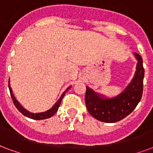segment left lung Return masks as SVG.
Segmentation results:
<instances>
[{"label":"left lung","instance_id":"left-lung-1","mask_svg":"<svg viewBox=\"0 0 153 153\" xmlns=\"http://www.w3.org/2000/svg\"><path fill=\"white\" fill-rule=\"evenodd\" d=\"M134 55L137 59L134 77L125 90L117 96L107 98L104 94L95 92L86 86L85 105L88 112L97 120L107 123L121 121L133 112L141 100L144 68L142 57L137 53Z\"/></svg>","mask_w":153,"mask_h":153}]
</instances>
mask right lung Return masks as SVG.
Masks as SVG:
<instances>
[{"label": "right lung", "instance_id": "add662e5", "mask_svg": "<svg viewBox=\"0 0 153 153\" xmlns=\"http://www.w3.org/2000/svg\"><path fill=\"white\" fill-rule=\"evenodd\" d=\"M71 87H72V86H69V87L62 94V95H61V97L59 98V100L55 102V104H54L51 109H49L47 111H45V112H43L33 113V112H29V111H27V109L24 108L23 106L21 105L19 102V101L15 99L14 94H13V91H12V89H11L10 87V81H9V89H10V92L11 99L13 100V102H14V106L16 107V108H17L22 114L24 115L27 117L31 118V119H33V120H44V119H47V118L51 117L52 116H53V115L55 114L57 111H58L59 108L60 103H61V101L63 100V98L64 97V94H65L66 92H67Z\"/></svg>", "mask_w": 153, "mask_h": 153}]
</instances>
